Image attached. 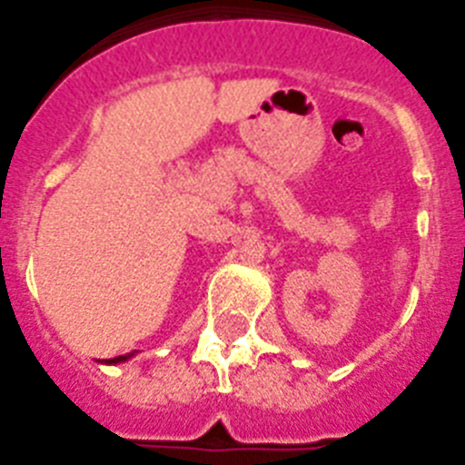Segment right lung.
I'll list each match as a JSON object with an SVG mask.
<instances>
[{
  "instance_id": "right-lung-1",
  "label": "right lung",
  "mask_w": 465,
  "mask_h": 465,
  "mask_svg": "<svg viewBox=\"0 0 465 465\" xmlns=\"http://www.w3.org/2000/svg\"><path fill=\"white\" fill-rule=\"evenodd\" d=\"M130 356H134V354H125V356H114V359H106L104 363H123V361H127V359H130Z\"/></svg>"
}]
</instances>
